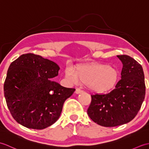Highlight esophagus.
Returning a JSON list of instances; mask_svg holds the SVG:
<instances>
[{
    "instance_id": "obj_1",
    "label": "esophagus",
    "mask_w": 149,
    "mask_h": 149,
    "mask_svg": "<svg viewBox=\"0 0 149 149\" xmlns=\"http://www.w3.org/2000/svg\"><path fill=\"white\" fill-rule=\"evenodd\" d=\"M75 93H76V94H79V93H81L82 92H83V91L81 90V89H79V88H76V90H75Z\"/></svg>"
}]
</instances>
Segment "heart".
<instances>
[{
  "instance_id": "obj_1",
  "label": "heart",
  "mask_w": 149,
  "mask_h": 149,
  "mask_svg": "<svg viewBox=\"0 0 149 149\" xmlns=\"http://www.w3.org/2000/svg\"><path fill=\"white\" fill-rule=\"evenodd\" d=\"M65 75L72 83L79 82L87 84L90 90L96 93L109 91L118 79V73L115 68L98 63L79 66L75 73L71 68H67Z\"/></svg>"
}]
</instances>
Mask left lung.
I'll return each mask as SVG.
<instances>
[{
	"label": "left lung",
	"mask_w": 149,
	"mask_h": 149,
	"mask_svg": "<svg viewBox=\"0 0 149 149\" xmlns=\"http://www.w3.org/2000/svg\"><path fill=\"white\" fill-rule=\"evenodd\" d=\"M117 58L123 65L121 79L109 93L91 95L87 111L94 122L104 127H115L131 121L145 99V77L141 65L127 55Z\"/></svg>",
	"instance_id": "1"
}]
</instances>
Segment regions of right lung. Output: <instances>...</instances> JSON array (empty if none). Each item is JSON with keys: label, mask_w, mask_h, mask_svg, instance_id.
<instances>
[{"label": "right lung", "mask_w": 149, "mask_h": 149, "mask_svg": "<svg viewBox=\"0 0 149 149\" xmlns=\"http://www.w3.org/2000/svg\"><path fill=\"white\" fill-rule=\"evenodd\" d=\"M59 66L39 55L26 54L11 63L4 84L13 118L27 128L43 129L59 118L63 104L75 91L51 79Z\"/></svg>", "instance_id": "add662e5"}]
</instances>
